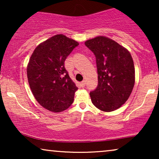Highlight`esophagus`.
Wrapping results in <instances>:
<instances>
[{
  "label": "esophagus",
  "mask_w": 159,
  "mask_h": 159,
  "mask_svg": "<svg viewBox=\"0 0 159 159\" xmlns=\"http://www.w3.org/2000/svg\"><path fill=\"white\" fill-rule=\"evenodd\" d=\"M80 84H81V86L82 87V88H84V87L85 86V84H86V81H85V80H83V81H82L81 83H80Z\"/></svg>",
  "instance_id": "34e87169"
}]
</instances>
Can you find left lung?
I'll use <instances>...</instances> for the list:
<instances>
[{
  "mask_svg": "<svg viewBox=\"0 0 159 159\" xmlns=\"http://www.w3.org/2000/svg\"><path fill=\"white\" fill-rule=\"evenodd\" d=\"M84 44L96 58L98 84L90 93L93 105L110 112L129 98L135 82L134 62L127 48L112 39L98 36Z\"/></svg>",
  "mask_w": 159,
  "mask_h": 159,
  "instance_id": "1",
  "label": "left lung"
}]
</instances>
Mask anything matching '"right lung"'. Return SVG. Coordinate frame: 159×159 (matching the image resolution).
Instances as JSON below:
<instances>
[{
	"label": "right lung",
	"instance_id": "add662e5",
	"mask_svg": "<svg viewBox=\"0 0 159 159\" xmlns=\"http://www.w3.org/2000/svg\"><path fill=\"white\" fill-rule=\"evenodd\" d=\"M79 43L62 34L41 43L34 50L27 64L30 88L43 108L58 113L73 103L78 90L64 66L67 56Z\"/></svg>",
	"mask_w": 159,
	"mask_h": 159
}]
</instances>
